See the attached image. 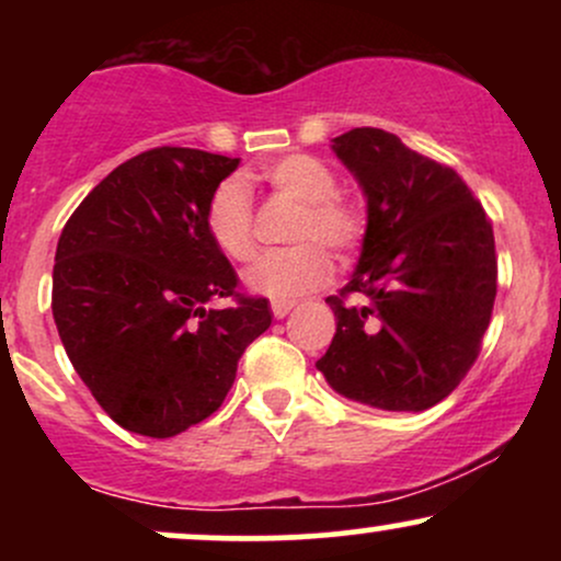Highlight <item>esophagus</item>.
I'll use <instances>...</instances> for the list:
<instances>
[{"mask_svg": "<svg viewBox=\"0 0 561 561\" xmlns=\"http://www.w3.org/2000/svg\"><path fill=\"white\" fill-rule=\"evenodd\" d=\"M272 311L276 319H285L289 311H293V302L289 300H272Z\"/></svg>", "mask_w": 561, "mask_h": 561, "instance_id": "obj_1", "label": "esophagus"}]
</instances>
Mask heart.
<instances>
[{
  "mask_svg": "<svg viewBox=\"0 0 561 561\" xmlns=\"http://www.w3.org/2000/svg\"><path fill=\"white\" fill-rule=\"evenodd\" d=\"M259 176L279 195L298 199L289 248L261 255L244 272V285L276 300L298 298L330 279L332 261L323 245L347 255L364 242L366 214L362 205L337 190L334 171L324 160L293 152L263 165ZM210 240L231 261H248L255 253V214L248 184L240 176L224 179L205 208ZM321 241L325 243L320 244Z\"/></svg>",
  "mask_w": 561,
  "mask_h": 561,
  "instance_id": "heart-1",
  "label": "heart"
}]
</instances>
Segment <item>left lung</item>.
<instances>
[{
  "label": "left lung",
  "instance_id": "8db88e82",
  "mask_svg": "<svg viewBox=\"0 0 561 561\" xmlns=\"http://www.w3.org/2000/svg\"><path fill=\"white\" fill-rule=\"evenodd\" d=\"M332 150L364 186L369 224L353 279L327 298L337 332L317 366L340 396L424 411L480 356L499 287L493 224L459 173L396 134L351 128Z\"/></svg>",
  "mask_w": 561,
  "mask_h": 561
}]
</instances>
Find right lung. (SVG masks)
Here are the masks:
<instances>
[{
    "label": "right lung",
    "mask_w": 561,
    "mask_h": 561,
    "mask_svg": "<svg viewBox=\"0 0 561 561\" xmlns=\"http://www.w3.org/2000/svg\"><path fill=\"white\" fill-rule=\"evenodd\" d=\"M240 160L156 147L107 173L62 227L53 317L96 403L128 433L173 437L208 420L244 347L272 324L237 289L205 208ZM214 297L236 300L207 308Z\"/></svg>",
    "instance_id": "add662e5"
}]
</instances>
